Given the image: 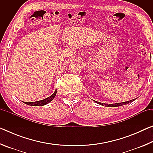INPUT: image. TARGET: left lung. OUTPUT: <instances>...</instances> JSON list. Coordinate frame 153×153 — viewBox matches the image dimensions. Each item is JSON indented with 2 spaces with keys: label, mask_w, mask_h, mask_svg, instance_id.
Masks as SVG:
<instances>
[{
  "label": "left lung",
  "mask_w": 153,
  "mask_h": 153,
  "mask_svg": "<svg viewBox=\"0 0 153 153\" xmlns=\"http://www.w3.org/2000/svg\"><path fill=\"white\" fill-rule=\"evenodd\" d=\"M135 99H133V100H129V101H126V102H119V103H115V104H105V103H101V102H97V101H95V100H94V101L95 102H97V104H99L100 105L102 106H105V107H120V106H122V105H126V104H128V103L129 102H133L134 100Z\"/></svg>",
  "instance_id": "obj_1"
}]
</instances>
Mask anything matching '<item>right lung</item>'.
I'll return each mask as SVG.
<instances>
[{
	"mask_svg": "<svg viewBox=\"0 0 153 153\" xmlns=\"http://www.w3.org/2000/svg\"><path fill=\"white\" fill-rule=\"evenodd\" d=\"M56 94V90L55 91V92L53 93V94L50 97H48V98H45V99H43V100H39V101H35V102H24L25 104L28 105H30V106H44L46 104H48L50 102H51L52 100L54 99V98L55 97Z\"/></svg>",
	"mask_w": 153,
	"mask_h": 153,
	"instance_id": "1",
	"label": "right lung"
}]
</instances>
